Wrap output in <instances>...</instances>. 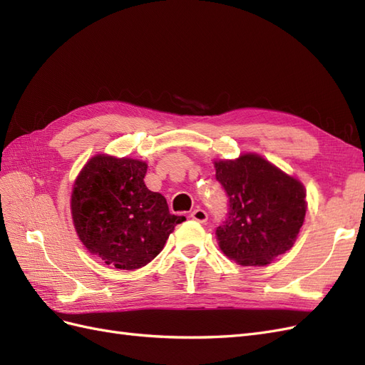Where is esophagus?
I'll list each match as a JSON object with an SVG mask.
<instances>
[{"label":"esophagus","mask_w":365,"mask_h":365,"mask_svg":"<svg viewBox=\"0 0 365 365\" xmlns=\"http://www.w3.org/2000/svg\"><path fill=\"white\" fill-rule=\"evenodd\" d=\"M190 216H192L193 220H197V222H201V224L207 222V219H208L207 212H205V210H202V208H195Z\"/></svg>","instance_id":"34e87169"}]
</instances>
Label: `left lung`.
I'll return each mask as SVG.
<instances>
[{"label": "left lung", "instance_id": "obj_1", "mask_svg": "<svg viewBox=\"0 0 365 365\" xmlns=\"http://www.w3.org/2000/svg\"><path fill=\"white\" fill-rule=\"evenodd\" d=\"M216 180L230 200L216 228L219 248L242 267H264L289 251L306 216L302 181L257 155L215 161Z\"/></svg>", "mask_w": 365, "mask_h": 365}]
</instances>
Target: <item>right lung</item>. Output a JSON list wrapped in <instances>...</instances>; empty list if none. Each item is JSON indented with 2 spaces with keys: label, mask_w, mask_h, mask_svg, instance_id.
<instances>
[{
  "label": "right lung",
  "mask_w": 365,
  "mask_h": 365,
  "mask_svg": "<svg viewBox=\"0 0 365 365\" xmlns=\"http://www.w3.org/2000/svg\"><path fill=\"white\" fill-rule=\"evenodd\" d=\"M148 164L97 153L77 175L71 192L76 233L93 256L134 271L155 259L184 216L170 215L161 193L145 184Z\"/></svg>",
  "instance_id": "obj_1"
}]
</instances>
